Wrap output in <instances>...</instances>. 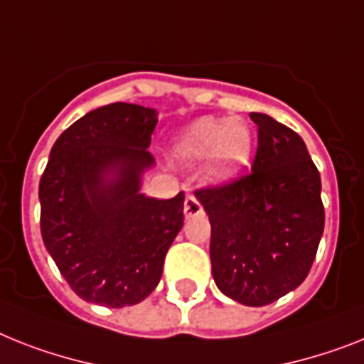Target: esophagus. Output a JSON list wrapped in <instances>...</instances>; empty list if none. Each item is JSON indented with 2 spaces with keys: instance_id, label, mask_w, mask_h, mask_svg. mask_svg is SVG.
Listing matches in <instances>:
<instances>
[{
  "instance_id": "obj_1",
  "label": "esophagus",
  "mask_w": 364,
  "mask_h": 364,
  "mask_svg": "<svg viewBox=\"0 0 364 364\" xmlns=\"http://www.w3.org/2000/svg\"><path fill=\"white\" fill-rule=\"evenodd\" d=\"M203 214V204L197 200L195 195H188L184 200V215L186 218H195V215Z\"/></svg>"
}]
</instances>
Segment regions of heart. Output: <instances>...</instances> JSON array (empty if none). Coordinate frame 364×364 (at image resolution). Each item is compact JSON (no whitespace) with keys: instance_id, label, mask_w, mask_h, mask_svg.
Wrapping results in <instances>:
<instances>
[{"instance_id":"obj_1","label":"heart","mask_w":364,"mask_h":364,"mask_svg":"<svg viewBox=\"0 0 364 364\" xmlns=\"http://www.w3.org/2000/svg\"><path fill=\"white\" fill-rule=\"evenodd\" d=\"M253 134L242 121L203 117L188 126L176 139V154L186 161L210 156L208 180L221 184L236 176L249 164Z\"/></svg>"}]
</instances>
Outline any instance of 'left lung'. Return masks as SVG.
<instances>
[{"label": "left lung", "mask_w": 364, "mask_h": 364, "mask_svg": "<svg viewBox=\"0 0 364 364\" xmlns=\"http://www.w3.org/2000/svg\"><path fill=\"white\" fill-rule=\"evenodd\" d=\"M258 146L251 171L195 197L212 225V275L247 307L277 301L305 281L323 232L320 173L303 139L264 113H251Z\"/></svg>", "instance_id": "left-lung-1"}]
</instances>
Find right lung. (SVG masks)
Segmentation results:
<instances>
[{
  "label": "right lung",
  "instance_id": "right-lung-1",
  "mask_svg": "<svg viewBox=\"0 0 364 364\" xmlns=\"http://www.w3.org/2000/svg\"><path fill=\"white\" fill-rule=\"evenodd\" d=\"M154 107L115 102L89 111L57 137L41 176V232L81 299L121 309L143 301L161 279L184 225V191L167 200L139 193L154 165Z\"/></svg>",
  "mask_w": 364,
  "mask_h": 364
}]
</instances>
